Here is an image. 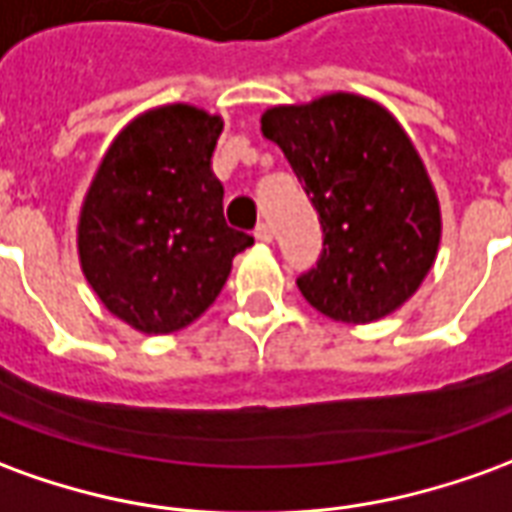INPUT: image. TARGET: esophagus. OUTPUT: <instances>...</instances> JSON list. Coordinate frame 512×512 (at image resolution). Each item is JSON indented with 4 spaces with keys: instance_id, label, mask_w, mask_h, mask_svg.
<instances>
[{
    "instance_id": "1",
    "label": "esophagus",
    "mask_w": 512,
    "mask_h": 512,
    "mask_svg": "<svg viewBox=\"0 0 512 512\" xmlns=\"http://www.w3.org/2000/svg\"><path fill=\"white\" fill-rule=\"evenodd\" d=\"M255 238L257 241H263V244H271V241H274V230L268 227L266 221H260L255 227Z\"/></svg>"
}]
</instances>
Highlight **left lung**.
<instances>
[{
    "label": "left lung",
    "mask_w": 512,
    "mask_h": 512,
    "mask_svg": "<svg viewBox=\"0 0 512 512\" xmlns=\"http://www.w3.org/2000/svg\"><path fill=\"white\" fill-rule=\"evenodd\" d=\"M260 124L288 157L324 232L318 263L296 277L302 296L346 324L405 305L441 241L438 199L405 130L355 94L271 107Z\"/></svg>",
    "instance_id": "8db88e82"
}]
</instances>
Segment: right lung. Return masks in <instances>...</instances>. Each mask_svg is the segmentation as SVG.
Masks as SVG:
<instances>
[{
	"label": "right lung",
	"mask_w": 512,
	"mask_h": 512,
	"mask_svg": "<svg viewBox=\"0 0 512 512\" xmlns=\"http://www.w3.org/2000/svg\"><path fill=\"white\" fill-rule=\"evenodd\" d=\"M219 116L149 110L107 149L80 216V263L102 305L141 332L182 330L216 302L255 244L224 221L213 174Z\"/></svg>",
	"instance_id": "1"
}]
</instances>
